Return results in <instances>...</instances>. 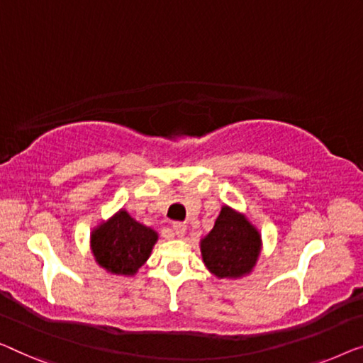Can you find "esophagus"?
Masks as SVG:
<instances>
[{"label":"esophagus","mask_w":363,"mask_h":363,"mask_svg":"<svg viewBox=\"0 0 363 363\" xmlns=\"http://www.w3.org/2000/svg\"><path fill=\"white\" fill-rule=\"evenodd\" d=\"M172 231H174V235H176V236L184 238V236H186L187 226L184 225V223H174V225H172Z\"/></svg>","instance_id":"34e87169"}]
</instances>
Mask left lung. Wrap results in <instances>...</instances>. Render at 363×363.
Wrapping results in <instances>:
<instances>
[{
	"instance_id": "1",
	"label": "left lung",
	"mask_w": 363,
	"mask_h": 363,
	"mask_svg": "<svg viewBox=\"0 0 363 363\" xmlns=\"http://www.w3.org/2000/svg\"><path fill=\"white\" fill-rule=\"evenodd\" d=\"M262 250V240L246 215L223 205L210 233L200 240L202 261L218 279L251 274Z\"/></svg>"
}]
</instances>
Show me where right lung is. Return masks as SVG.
<instances>
[{
	"instance_id": "add662e5",
	"label": "right lung",
	"mask_w": 363,
	"mask_h": 363,
	"mask_svg": "<svg viewBox=\"0 0 363 363\" xmlns=\"http://www.w3.org/2000/svg\"><path fill=\"white\" fill-rule=\"evenodd\" d=\"M158 233L138 223L127 210H118L91 233V252L102 269L113 275H135L148 261Z\"/></svg>"
}]
</instances>
